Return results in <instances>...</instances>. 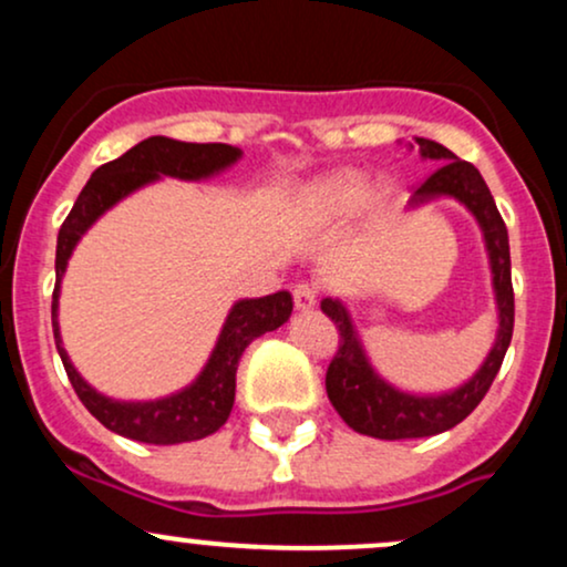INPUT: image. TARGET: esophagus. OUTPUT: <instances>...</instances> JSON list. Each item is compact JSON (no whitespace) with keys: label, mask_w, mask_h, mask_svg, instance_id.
Segmentation results:
<instances>
[{"label":"esophagus","mask_w":567,"mask_h":567,"mask_svg":"<svg viewBox=\"0 0 567 567\" xmlns=\"http://www.w3.org/2000/svg\"><path fill=\"white\" fill-rule=\"evenodd\" d=\"M317 285L315 282H298L296 288H292V301H296V309L301 311H309L311 306L317 303Z\"/></svg>","instance_id":"34e87169"}]
</instances>
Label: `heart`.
I'll use <instances>...</instances> for the list:
<instances>
[{
	"instance_id": "1",
	"label": "heart",
	"mask_w": 567,
	"mask_h": 567,
	"mask_svg": "<svg viewBox=\"0 0 567 567\" xmlns=\"http://www.w3.org/2000/svg\"><path fill=\"white\" fill-rule=\"evenodd\" d=\"M365 194L368 186L360 175L341 173L317 188V207L324 216H349L351 210L362 205Z\"/></svg>"
}]
</instances>
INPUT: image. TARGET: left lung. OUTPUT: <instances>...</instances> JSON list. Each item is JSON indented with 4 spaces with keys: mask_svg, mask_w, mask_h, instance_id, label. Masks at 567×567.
Here are the masks:
<instances>
[{
    "mask_svg": "<svg viewBox=\"0 0 567 567\" xmlns=\"http://www.w3.org/2000/svg\"><path fill=\"white\" fill-rule=\"evenodd\" d=\"M421 154L437 162L434 173L421 186H415L410 205H424L434 197H453L464 202L477 218L480 229L485 234L487 256H491L493 290L498 303V336L483 368L472 375L464 386L455 392L437 396H415L400 389L389 386L386 381L370 368L360 338L354 333L347 309L333 298H324L322 311L338 328V351L330 360L324 389L330 402L354 432L379 440H415L432 437V434L447 432L466 419L496 379L506 349H509L514 330V290H512V261H509V234L501 218L496 202L487 184L472 162L458 159L451 148L442 143L415 138Z\"/></svg>",
    "mask_w": 567,
    "mask_h": 567,
    "instance_id": "obj_1",
    "label": "left lung"
}]
</instances>
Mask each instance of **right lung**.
Masks as SVG:
<instances>
[{
  "label": "right lung",
  "instance_id": "add662e5",
  "mask_svg": "<svg viewBox=\"0 0 567 567\" xmlns=\"http://www.w3.org/2000/svg\"><path fill=\"white\" fill-rule=\"evenodd\" d=\"M239 154L243 152L229 146V143H186L165 138V135H152V138L141 141L138 146L122 154L120 159L106 162L90 175L66 220H63L61 231H58L53 290V333L58 354H61L71 386H74L82 405L103 426L122 434V437L148 442V445H178V442L202 440L207 434L218 432L229 419L234 405L239 357H243L247 343L288 322L292 298L288 290H279L271 292V296L247 298V301L234 303L205 370L184 392L162 396V400L154 402L109 400V396L97 394L76 373L61 343V333H58V292H61V277L66 271L71 250L109 207L127 197L135 188L152 184L159 175H173V178L184 181L207 178V175L234 165Z\"/></svg>",
  "mask_w": 567,
  "mask_h": 567
}]
</instances>
